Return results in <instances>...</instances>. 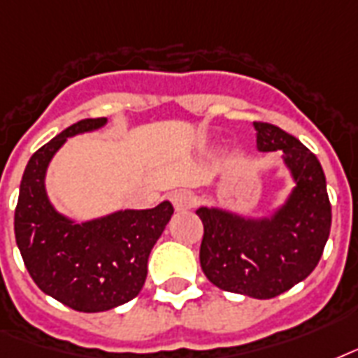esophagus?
Segmentation results:
<instances>
[{
	"label": "esophagus",
	"instance_id": "34e87169",
	"mask_svg": "<svg viewBox=\"0 0 358 358\" xmlns=\"http://www.w3.org/2000/svg\"><path fill=\"white\" fill-rule=\"evenodd\" d=\"M171 203H173V209L176 210H188L194 207L196 198L188 190H179V192L171 194Z\"/></svg>",
	"mask_w": 358,
	"mask_h": 358
}]
</instances>
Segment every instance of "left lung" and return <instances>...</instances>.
Here are the masks:
<instances>
[{
	"mask_svg": "<svg viewBox=\"0 0 358 358\" xmlns=\"http://www.w3.org/2000/svg\"><path fill=\"white\" fill-rule=\"evenodd\" d=\"M254 129L259 153H282L292 192L267 217L199 207V263L224 292L273 299L303 282L320 263L331 234V201L323 168L308 148L274 124L254 123Z\"/></svg>",
	"mask_w": 358,
	"mask_h": 358,
	"instance_id": "obj_1",
	"label": "left lung"
}]
</instances>
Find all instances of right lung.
Instances as JSON below:
<instances>
[{"label": "right lung", "mask_w": 358, "mask_h": 358, "mask_svg": "<svg viewBox=\"0 0 358 358\" xmlns=\"http://www.w3.org/2000/svg\"><path fill=\"white\" fill-rule=\"evenodd\" d=\"M106 117L82 119L27 162L15 210L16 245L38 289L78 312H106L141 292L148 259L173 207L119 209L78 222L55 209L46 190L50 162L69 138L95 132Z\"/></svg>", "instance_id": "add662e5"}]
</instances>
